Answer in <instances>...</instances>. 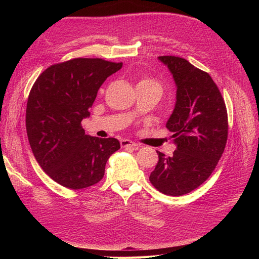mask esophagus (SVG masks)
Here are the masks:
<instances>
[{
	"instance_id": "esophagus-1",
	"label": "esophagus",
	"mask_w": 259,
	"mask_h": 259,
	"mask_svg": "<svg viewBox=\"0 0 259 259\" xmlns=\"http://www.w3.org/2000/svg\"><path fill=\"white\" fill-rule=\"evenodd\" d=\"M120 143H121V147H122V148H133V149H138V147H139L137 144L131 142V140H128V139H122Z\"/></svg>"
}]
</instances>
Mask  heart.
<instances>
[{
	"label": "heart",
	"instance_id": "1",
	"mask_svg": "<svg viewBox=\"0 0 259 259\" xmlns=\"http://www.w3.org/2000/svg\"><path fill=\"white\" fill-rule=\"evenodd\" d=\"M138 84H144V85H150V86H154V88L159 89L161 91V84L159 81H156L154 79H149V77H146V79H143Z\"/></svg>",
	"mask_w": 259,
	"mask_h": 259
}]
</instances>
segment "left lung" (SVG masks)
<instances>
[{"label":"left lung","mask_w":259,"mask_h":259,"mask_svg":"<svg viewBox=\"0 0 259 259\" xmlns=\"http://www.w3.org/2000/svg\"><path fill=\"white\" fill-rule=\"evenodd\" d=\"M177 86L176 105L166 127L177 149L156 151L159 162L149 180L163 194L179 197L197 189L213 173L228 138V114L210 75L185 58L160 56Z\"/></svg>","instance_id":"obj_1"}]
</instances>
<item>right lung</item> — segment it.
<instances>
[{
  "mask_svg": "<svg viewBox=\"0 0 259 259\" xmlns=\"http://www.w3.org/2000/svg\"><path fill=\"white\" fill-rule=\"evenodd\" d=\"M122 62L74 58L49 67L30 91L26 128L34 158L53 180L69 189L99 183L110 155L120 149L115 138L85 134L81 122L90 116L97 92Z\"/></svg>",
  "mask_w": 259,
  "mask_h": 259,
  "instance_id": "obj_1",
  "label": "right lung"
}]
</instances>
